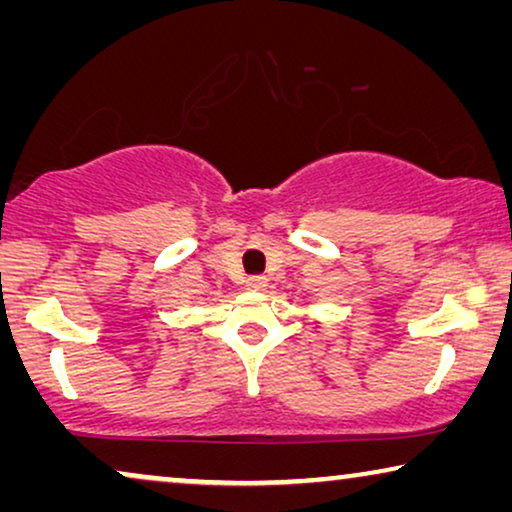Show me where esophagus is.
Listing matches in <instances>:
<instances>
[{
    "instance_id": "1",
    "label": "esophagus",
    "mask_w": 512,
    "mask_h": 512,
    "mask_svg": "<svg viewBox=\"0 0 512 512\" xmlns=\"http://www.w3.org/2000/svg\"><path fill=\"white\" fill-rule=\"evenodd\" d=\"M247 286H249V291H263L265 286H268V279L265 277H249L247 279Z\"/></svg>"
}]
</instances>
